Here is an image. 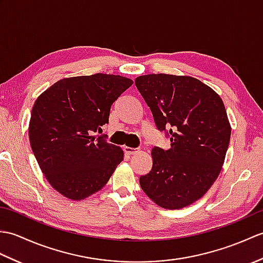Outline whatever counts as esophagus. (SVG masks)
<instances>
[{"instance_id": "obj_1", "label": "esophagus", "mask_w": 263, "mask_h": 263, "mask_svg": "<svg viewBox=\"0 0 263 263\" xmlns=\"http://www.w3.org/2000/svg\"><path fill=\"white\" fill-rule=\"evenodd\" d=\"M124 152L127 155H135L138 152V149L137 148H131V147H124Z\"/></svg>"}]
</instances>
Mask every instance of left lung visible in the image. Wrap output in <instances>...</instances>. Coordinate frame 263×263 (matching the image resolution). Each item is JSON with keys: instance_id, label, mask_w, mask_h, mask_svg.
<instances>
[{"instance_id": "8db88e82", "label": "left lung", "mask_w": 263, "mask_h": 263, "mask_svg": "<svg viewBox=\"0 0 263 263\" xmlns=\"http://www.w3.org/2000/svg\"><path fill=\"white\" fill-rule=\"evenodd\" d=\"M135 82L171 141L168 150L153 148L140 186L161 208L181 209L203 197L221 171L231 139L224 103L192 77L147 74Z\"/></svg>"}]
</instances>
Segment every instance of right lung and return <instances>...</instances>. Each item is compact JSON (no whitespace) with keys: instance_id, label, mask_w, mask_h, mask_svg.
Segmentation results:
<instances>
[{"instance_id":"1","label":"right lung","mask_w":263,"mask_h":263,"mask_svg":"<svg viewBox=\"0 0 263 263\" xmlns=\"http://www.w3.org/2000/svg\"><path fill=\"white\" fill-rule=\"evenodd\" d=\"M125 77L96 73L65 78L39 96L31 110L29 140L49 184L82 200L99 191L123 160V150L100 133L110 107L132 86Z\"/></svg>"}]
</instances>
